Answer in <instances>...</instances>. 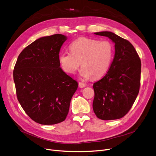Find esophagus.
I'll use <instances>...</instances> for the list:
<instances>
[{"mask_svg": "<svg viewBox=\"0 0 156 156\" xmlns=\"http://www.w3.org/2000/svg\"><path fill=\"white\" fill-rule=\"evenodd\" d=\"M78 86H79L80 88H82L85 87L86 84H85V83H83V82H79V83H78Z\"/></svg>", "mask_w": 156, "mask_h": 156, "instance_id": "esophagus-1", "label": "esophagus"}]
</instances>
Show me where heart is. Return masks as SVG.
<instances>
[{"label": "heart", "mask_w": 156, "mask_h": 156, "mask_svg": "<svg viewBox=\"0 0 156 156\" xmlns=\"http://www.w3.org/2000/svg\"><path fill=\"white\" fill-rule=\"evenodd\" d=\"M114 53L111 41L81 37L69 45V51L59 54L58 60L64 72L73 74L81 65L80 75L88 79L103 77L108 71Z\"/></svg>", "instance_id": "1"}]
</instances>
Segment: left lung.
I'll return each instance as SVG.
<instances>
[{
  "label": "left lung",
  "instance_id": "left-lung-1",
  "mask_svg": "<svg viewBox=\"0 0 156 156\" xmlns=\"http://www.w3.org/2000/svg\"><path fill=\"white\" fill-rule=\"evenodd\" d=\"M94 34L114 42L115 54L106 74L93 84V111L102 120L120 119L129 112L139 93L140 59L128 40L111 32Z\"/></svg>",
  "mask_w": 156,
  "mask_h": 156
}]
</instances>
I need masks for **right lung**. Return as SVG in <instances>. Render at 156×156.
<instances>
[{
  "label": "right lung",
  "mask_w": 156,
  "mask_h": 156,
  "mask_svg": "<svg viewBox=\"0 0 156 156\" xmlns=\"http://www.w3.org/2000/svg\"><path fill=\"white\" fill-rule=\"evenodd\" d=\"M66 36L40 38L18 56L13 72L17 100L33 121L44 125L66 118L78 83L60 68L58 56Z\"/></svg>",
  "instance_id": "add662e5"
}]
</instances>
